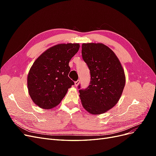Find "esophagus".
<instances>
[{
  "label": "esophagus",
  "instance_id": "esophagus-1",
  "mask_svg": "<svg viewBox=\"0 0 156 156\" xmlns=\"http://www.w3.org/2000/svg\"><path fill=\"white\" fill-rule=\"evenodd\" d=\"M79 83H80V81H79V80H77V81H75V87H77V86L79 85Z\"/></svg>",
  "mask_w": 156,
  "mask_h": 156
}]
</instances>
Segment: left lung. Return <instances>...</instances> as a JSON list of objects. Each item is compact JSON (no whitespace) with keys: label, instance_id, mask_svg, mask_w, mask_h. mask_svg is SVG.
Returning <instances> with one entry per match:
<instances>
[{"label":"left lung","instance_id":"8db88e82","mask_svg":"<svg viewBox=\"0 0 156 156\" xmlns=\"http://www.w3.org/2000/svg\"><path fill=\"white\" fill-rule=\"evenodd\" d=\"M81 52L91 78L86 89L79 85V97L89 113L102 114L120 100L126 83L124 71L114 52L104 44H83Z\"/></svg>","mask_w":156,"mask_h":156}]
</instances>
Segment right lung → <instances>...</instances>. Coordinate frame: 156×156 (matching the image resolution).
<instances>
[{"instance_id": "obj_1", "label": "right lung", "mask_w": 156, "mask_h": 156, "mask_svg": "<svg viewBox=\"0 0 156 156\" xmlns=\"http://www.w3.org/2000/svg\"><path fill=\"white\" fill-rule=\"evenodd\" d=\"M79 44H61L44 52L30 69L29 94L36 105L50 109L57 106L74 82L68 77L69 60L79 49Z\"/></svg>"}]
</instances>
